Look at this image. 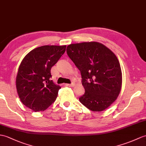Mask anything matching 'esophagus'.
Segmentation results:
<instances>
[{"instance_id": "34e87169", "label": "esophagus", "mask_w": 146, "mask_h": 146, "mask_svg": "<svg viewBox=\"0 0 146 146\" xmlns=\"http://www.w3.org/2000/svg\"><path fill=\"white\" fill-rule=\"evenodd\" d=\"M74 85V83H71V84H66V86H70V87L73 86Z\"/></svg>"}]
</instances>
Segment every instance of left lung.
<instances>
[{
    "label": "left lung",
    "instance_id": "left-lung-1",
    "mask_svg": "<svg viewBox=\"0 0 146 146\" xmlns=\"http://www.w3.org/2000/svg\"><path fill=\"white\" fill-rule=\"evenodd\" d=\"M66 53L81 73L85 92L79 98L80 102L93 111L106 110L121 89L122 72L116 56L95 42L71 44Z\"/></svg>",
    "mask_w": 146,
    "mask_h": 146
}]
</instances>
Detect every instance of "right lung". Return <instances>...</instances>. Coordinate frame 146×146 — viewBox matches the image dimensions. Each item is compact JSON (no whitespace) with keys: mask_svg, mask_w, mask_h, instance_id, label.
<instances>
[{"mask_svg":"<svg viewBox=\"0 0 146 146\" xmlns=\"http://www.w3.org/2000/svg\"><path fill=\"white\" fill-rule=\"evenodd\" d=\"M66 45H45L24 57L19 66L16 87L22 103L35 112L45 110L58 96L61 87L50 80L51 68L66 50Z\"/></svg>","mask_w":146,"mask_h":146,"instance_id":"right-lung-1","label":"right lung"}]
</instances>
